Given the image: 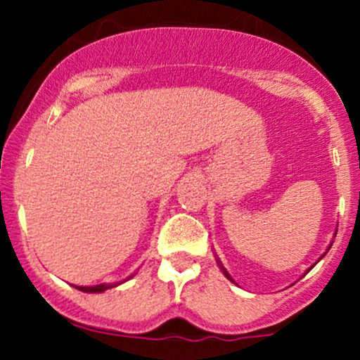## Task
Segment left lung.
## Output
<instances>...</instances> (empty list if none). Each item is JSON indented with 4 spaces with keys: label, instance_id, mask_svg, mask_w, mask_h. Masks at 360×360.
Wrapping results in <instances>:
<instances>
[{
    "label": "left lung",
    "instance_id": "1",
    "mask_svg": "<svg viewBox=\"0 0 360 360\" xmlns=\"http://www.w3.org/2000/svg\"><path fill=\"white\" fill-rule=\"evenodd\" d=\"M223 271H224V275H226V277H228V278H230V281H231V277H230V275H228V274H226V270H224V268H223Z\"/></svg>",
    "mask_w": 360,
    "mask_h": 360
}]
</instances>
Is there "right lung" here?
Listing matches in <instances>:
<instances>
[{
  "instance_id": "1",
  "label": "right lung",
  "mask_w": 360,
  "mask_h": 360,
  "mask_svg": "<svg viewBox=\"0 0 360 360\" xmlns=\"http://www.w3.org/2000/svg\"><path fill=\"white\" fill-rule=\"evenodd\" d=\"M111 288H115V285L99 284V285H94V288H76V289H79V291H83V292H103V291H106V289H111Z\"/></svg>"
}]
</instances>
